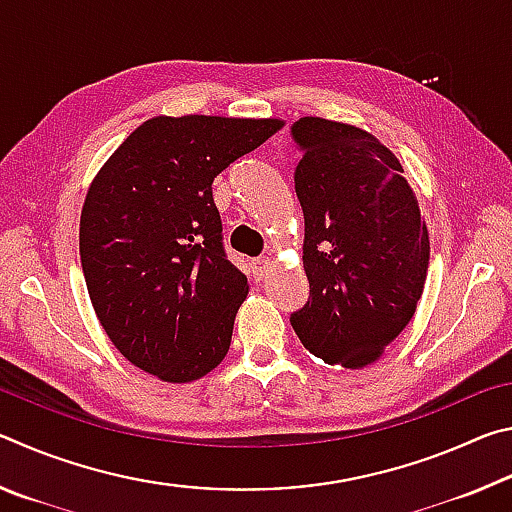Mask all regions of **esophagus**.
I'll use <instances>...</instances> for the list:
<instances>
[{"label": "esophagus", "instance_id": "34e87169", "mask_svg": "<svg viewBox=\"0 0 512 512\" xmlns=\"http://www.w3.org/2000/svg\"><path fill=\"white\" fill-rule=\"evenodd\" d=\"M268 271H271V259H268V257L253 259V275L257 277V280H262V277H266Z\"/></svg>", "mask_w": 512, "mask_h": 512}]
</instances>
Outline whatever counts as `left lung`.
Wrapping results in <instances>:
<instances>
[{
    "label": "left lung",
    "mask_w": 512,
    "mask_h": 512,
    "mask_svg": "<svg viewBox=\"0 0 512 512\" xmlns=\"http://www.w3.org/2000/svg\"><path fill=\"white\" fill-rule=\"evenodd\" d=\"M293 173L305 214L307 305L291 325L329 366L375 363L409 325L429 268V232L391 149L357 126L302 117Z\"/></svg>",
    "instance_id": "1"
}]
</instances>
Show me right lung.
I'll use <instances>...</instances> for the list:
<instances>
[{
	"label": "right lung",
	"instance_id": "right-lung-1",
	"mask_svg": "<svg viewBox=\"0 0 512 512\" xmlns=\"http://www.w3.org/2000/svg\"><path fill=\"white\" fill-rule=\"evenodd\" d=\"M282 119L153 117L94 176L81 210V266L112 345L169 384L225 359L248 280L225 257L212 183Z\"/></svg>",
	"mask_w": 512,
	"mask_h": 512
}]
</instances>
